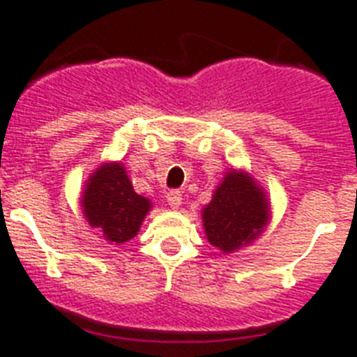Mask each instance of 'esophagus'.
Segmentation results:
<instances>
[{
  "label": "esophagus",
  "mask_w": 357,
  "mask_h": 357,
  "mask_svg": "<svg viewBox=\"0 0 357 357\" xmlns=\"http://www.w3.org/2000/svg\"><path fill=\"white\" fill-rule=\"evenodd\" d=\"M166 200H167V204L172 206L173 210H178V208H181V204H182V193H181V191H176V190L167 191Z\"/></svg>",
  "instance_id": "obj_1"
}]
</instances>
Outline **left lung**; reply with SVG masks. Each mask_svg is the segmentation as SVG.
<instances>
[{"instance_id":"obj_1","label":"left lung","mask_w":357,"mask_h":357,"mask_svg":"<svg viewBox=\"0 0 357 357\" xmlns=\"http://www.w3.org/2000/svg\"><path fill=\"white\" fill-rule=\"evenodd\" d=\"M270 217L266 190L243 167H229L202 208L206 238L222 253L252 244L266 229Z\"/></svg>"}]
</instances>
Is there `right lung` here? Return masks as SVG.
<instances>
[{
    "instance_id": "obj_1",
    "label": "right lung",
    "mask_w": 357,
    "mask_h": 357,
    "mask_svg": "<svg viewBox=\"0 0 357 357\" xmlns=\"http://www.w3.org/2000/svg\"><path fill=\"white\" fill-rule=\"evenodd\" d=\"M79 206L91 228L109 244H123L137 237L153 202L132 190L120 160L102 162L85 181Z\"/></svg>"
}]
</instances>
